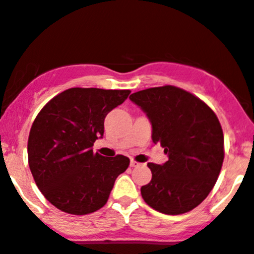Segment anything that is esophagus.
<instances>
[{
	"label": "esophagus",
	"instance_id": "obj_1",
	"mask_svg": "<svg viewBox=\"0 0 254 254\" xmlns=\"http://www.w3.org/2000/svg\"><path fill=\"white\" fill-rule=\"evenodd\" d=\"M139 165H140V163H138V162H135V160H131V162H130V167H131V168H135V167H139Z\"/></svg>",
	"mask_w": 254,
	"mask_h": 254
}]
</instances>
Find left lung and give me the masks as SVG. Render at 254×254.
Listing matches in <instances>:
<instances>
[{"label": "left lung", "instance_id": "1", "mask_svg": "<svg viewBox=\"0 0 254 254\" xmlns=\"http://www.w3.org/2000/svg\"><path fill=\"white\" fill-rule=\"evenodd\" d=\"M151 123L154 143L168 154L163 165L149 163L151 181L141 196L169 215L198 207L210 193L224 159V136L214 111L195 95L165 85L130 95Z\"/></svg>", "mask_w": 254, "mask_h": 254}]
</instances>
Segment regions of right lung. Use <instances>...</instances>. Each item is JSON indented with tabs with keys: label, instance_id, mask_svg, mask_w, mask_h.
<instances>
[{
	"label": "right lung",
	"instance_id": "add662e5",
	"mask_svg": "<svg viewBox=\"0 0 254 254\" xmlns=\"http://www.w3.org/2000/svg\"><path fill=\"white\" fill-rule=\"evenodd\" d=\"M130 90L72 87L56 95L37 114L28 135V165L37 188L58 209L84 215L108 202L129 158L92 151L104 135L106 115Z\"/></svg>",
	"mask_w": 254,
	"mask_h": 254
}]
</instances>
